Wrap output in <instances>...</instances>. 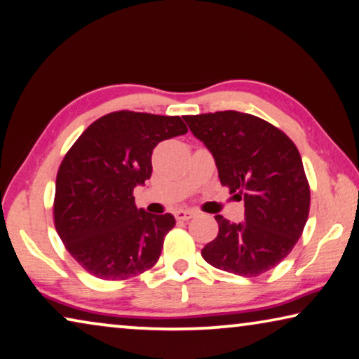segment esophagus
Listing matches in <instances>:
<instances>
[{"label": "esophagus", "instance_id": "obj_1", "mask_svg": "<svg viewBox=\"0 0 359 359\" xmlns=\"http://www.w3.org/2000/svg\"><path fill=\"white\" fill-rule=\"evenodd\" d=\"M176 219H180V222H186V219H191L196 217V212L194 210H178L175 213Z\"/></svg>", "mask_w": 359, "mask_h": 359}]
</instances>
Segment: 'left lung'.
Listing matches in <instances>:
<instances>
[{
  "label": "left lung",
  "instance_id": "8db88e82",
  "mask_svg": "<svg viewBox=\"0 0 359 359\" xmlns=\"http://www.w3.org/2000/svg\"><path fill=\"white\" fill-rule=\"evenodd\" d=\"M187 126L212 152L218 178L244 201L241 223L217 215L218 236L202 249L212 266L255 278L289 255L310 212V186L299 149L283 131L250 114L186 115Z\"/></svg>",
  "mask_w": 359,
  "mask_h": 359
}]
</instances>
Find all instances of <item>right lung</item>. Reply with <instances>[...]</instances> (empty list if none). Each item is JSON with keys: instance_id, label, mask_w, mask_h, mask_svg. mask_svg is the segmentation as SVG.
<instances>
[{"instance_id": "right-lung-1", "label": "right lung", "mask_w": 359, "mask_h": 359, "mask_svg": "<svg viewBox=\"0 0 359 359\" xmlns=\"http://www.w3.org/2000/svg\"><path fill=\"white\" fill-rule=\"evenodd\" d=\"M184 133L180 117L120 110L91 123L65 154L56 178L54 224L88 273L120 280L157 263L175 217L137 208L133 189L151 178L154 147Z\"/></svg>"}]
</instances>
